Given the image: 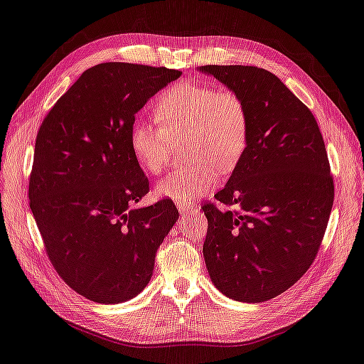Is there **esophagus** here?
Instances as JSON below:
<instances>
[{"label": "esophagus", "instance_id": "esophagus-1", "mask_svg": "<svg viewBox=\"0 0 364 364\" xmlns=\"http://www.w3.org/2000/svg\"><path fill=\"white\" fill-rule=\"evenodd\" d=\"M178 210H180L181 214H187L188 211L193 210V207H192V205H180L178 203Z\"/></svg>", "mask_w": 364, "mask_h": 364}]
</instances>
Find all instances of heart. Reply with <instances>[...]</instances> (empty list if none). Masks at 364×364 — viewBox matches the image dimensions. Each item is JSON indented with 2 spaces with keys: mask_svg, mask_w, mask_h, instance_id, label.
<instances>
[{
  "mask_svg": "<svg viewBox=\"0 0 364 364\" xmlns=\"http://www.w3.org/2000/svg\"><path fill=\"white\" fill-rule=\"evenodd\" d=\"M153 113L161 126L135 120L129 146L139 166L159 173L169 164L173 144L195 164L172 171L156 184L157 196L188 205L211 192L218 171L232 172L241 162L250 141V112L238 92L200 83H183L157 98Z\"/></svg>",
  "mask_w": 364,
  "mask_h": 364,
  "instance_id": "heart-1",
  "label": "heart"
}]
</instances>
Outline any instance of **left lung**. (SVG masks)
I'll return each instance as SVG.
<instances>
[{
    "instance_id": "8db88e82",
    "label": "left lung",
    "mask_w": 364,
    "mask_h": 364,
    "mask_svg": "<svg viewBox=\"0 0 364 364\" xmlns=\"http://www.w3.org/2000/svg\"><path fill=\"white\" fill-rule=\"evenodd\" d=\"M250 112L241 162L214 198L203 257L214 286L240 302L257 304L290 289L321 247L335 199L324 139L311 109L279 78L257 67L203 65Z\"/></svg>"
}]
</instances>
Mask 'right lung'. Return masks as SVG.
Wrapping results in <instances>:
<instances>
[{"instance_id":"1","label":"right lung","mask_w":364,"mask_h":364,"mask_svg":"<svg viewBox=\"0 0 364 364\" xmlns=\"http://www.w3.org/2000/svg\"><path fill=\"white\" fill-rule=\"evenodd\" d=\"M180 75L126 62L95 65L38 129L29 207L58 275L93 302L119 304L143 291L178 220L171 199L134 208L150 187L129 129L153 95Z\"/></svg>"}]
</instances>
